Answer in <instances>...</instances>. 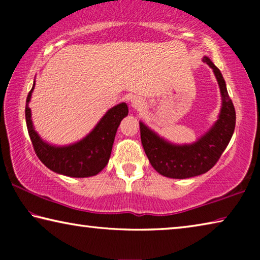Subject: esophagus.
<instances>
[{
	"label": "esophagus",
	"instance_id": "1",
	"mask_svg": "<svg viewBox=\"0 0 260 260\" xmlns=\"http://www.w3.org/2000/svg\"><path fill=\"white\" fill-rule=\"evenodd\" d=\"M144 105H146L144 100L138 98V96L132 100V107H133L135 110H142L144 108Z\"/></svg>",
	"mask_w": 260,
	"mask_h": 260
}]
</instances>
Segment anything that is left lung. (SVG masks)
Segmentation results:
<instances>
[{
	"label": "left lung",
	"instance_id": "1",
	"mask_svg": "<svg viewBox=\"0 0 260 260\" xmlns=\"http://www.w3.org/2000/svg\"><path fill=\"white\" fill-rule=\"evenodd\" d=\"M203 60L213 69L222 96L219 119L208 133L193 144L174 146L159 138L143 122H140L141 142L144 152L153 169L167 178L186 179L208 172L217 164L234 133L235 109L228 96L222 74L208 57H204Z\"/></svg>",
	"mask_w": 260,
	"mask_h": 260
}]
</instances>
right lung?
I'll list each match as a JSON object with an SVG mask.
<instances>
[{
	"instance_id": "right-lung-1",
	"label": "right lung",
	"mask_w": 260,
	"mask_h": 260,
	"mask_svg": "<svg viewBox=\"0 0 260 260\" xmlns=\"http://www.w3.org/2000/svg\"><path fill=\"white\" fill-rule=\"evenodd\" d=\"M34 85L26 99L25 117L28 135L39 159L48 169L68 177L87 178L100 173L109 161L118 126L128 114L127 104L120 103L110 109L85 139L68 147H54L42 141L33 128L28 102Z\"/></svg>"
}]
</instances>
